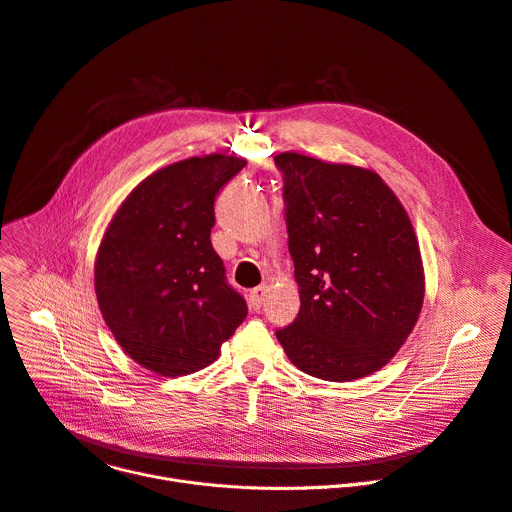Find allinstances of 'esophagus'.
<instances>
[{
	"label": "esophagus",
	"mask_w": 512,
	"mask_h": 512,
	"mask_svg": "<svg viewBox=\"0 0 512 512\" xmlns=\"http://www.w3.org/2000/svg\"><path fill=\"white\" fill-rule=\"evenodd\" d=\"M267 292H269V288H267L265 284H261V286H257V288L251 290V294H249V304H251L253 311H259V309H261L265 298H267Z\"/></svg>",
	"instance_id": "34e87169"
}]
</instances>
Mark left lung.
I'll use <instances>...</instances> for the list:
<instances>
[{
    "label": "left lung",
    "instance_id": "left-lung-1",
    "mask_svg": "<svg viewBox=\"0 0 512 512\" xmlns=\"http://www.w3.org/2000/svg\"><path fill=\"white\" fill-rule=\"evenodd\" d=\"M288 249L300 294L280 329L290 362L346 383L381 370L405 344L424 302L414 226L370 168L282 152Z\"/></svg>",
    "mask_w": 512,
    "mask_h": 512
}]
</instances>
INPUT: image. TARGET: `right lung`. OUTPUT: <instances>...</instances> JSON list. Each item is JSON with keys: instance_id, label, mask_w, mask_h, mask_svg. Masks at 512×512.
Returning <instances> with one entry per match:
<instances>
[{"instance_id": "add662e5", "label": "right lung", "mask_w": 512, "mask_h": 512, "mask_svg": "<svg viewBox=\"0 0 512 512\" xmlns=\"http://www.w3.org/2000/svg\"><path fill=\"white\" fill-rule=\"evenodd\" d=\"M245 164L208 154L156 170L123 199L100 241L102 319L131 360L162 377L210 366L247 317L210 241L216 195Z\"/></svg>"}]
</instances>
